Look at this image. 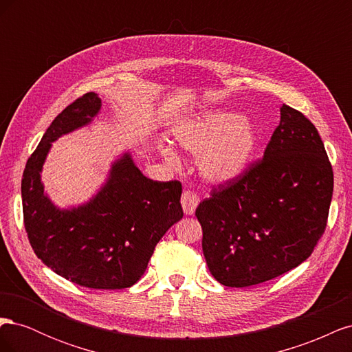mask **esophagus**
Listing matches in <instances>:
<instances>
[{"label":"esophagus","instance_id":"obj_1","mask_svg":"<svg viewBox=\"0 0 352 352\" xmlns=\"http://www.w3.org/2000/svg\"><path fill=\"white\" fill-rule=\"evenodd\" d=\"M180 202H182L184 212L189 216V214H194V211L199 202V198L197 197V194L192 192V190H185V192L182 194V199H180Z\"/></svg>","mask_w":352,"mask_h":352}]
</instances>
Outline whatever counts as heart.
<instances>
[{
  "label": "heart",
  "mask_w": 352,
  "mask_h": 352,
  "mask_svg": "<svg viewBox=\"0 0 352 352\" xmlns=\"http://www.w3.org/2000/svg\"><path fill=\"white\" fill-rule=\"evenodd\" d=\"M176 138L186 151L201 155L199 170L211 182H229L241 176L257 148L252 126L226 113L208 114L198 123L180 129Z\"/></svg>",
  "instance_id": "obj_1"
}]
</instances>
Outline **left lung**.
<instances>
[{
	"instance_id": "1",
	"label": "left lung",
	"mask_w": 352,
	"mask_h": 352,
	"mask_svg": "<svg viewBox=\"0 0 352 352\" xmlns=\"http://www.w3.org/2000/svg\"><path fill=\"white\" fill-rule=\"evenodd\" d=\"M332 192L316 126L283 104L264 157L197 207L208 270L221 285L245 287L295 269L323 236Z\"/></svg>"
}]
</instances>
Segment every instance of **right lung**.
I'll use <instances>...</instances> for the list:
<instances>
[{"label": "right lung", "mask_w": 352, "mask_h": 352, "mask_svg": "<svg viewBox=\"0 0 352 352\" xmlns=\"http://www.w3.org/2000/svg\"><path fill=\"white\" fill-rule=\"evenodd\" d=\"M100 109L98 95L88 92L50 124L23 172V221L36 257L61 278L91 289H123L141 279L158 241L182 219V184L145 177L124 154L88 204H52L39 175L51 142L88 124Z\"/></svg>", "instance_id": "add662e5"}]
</instances>
